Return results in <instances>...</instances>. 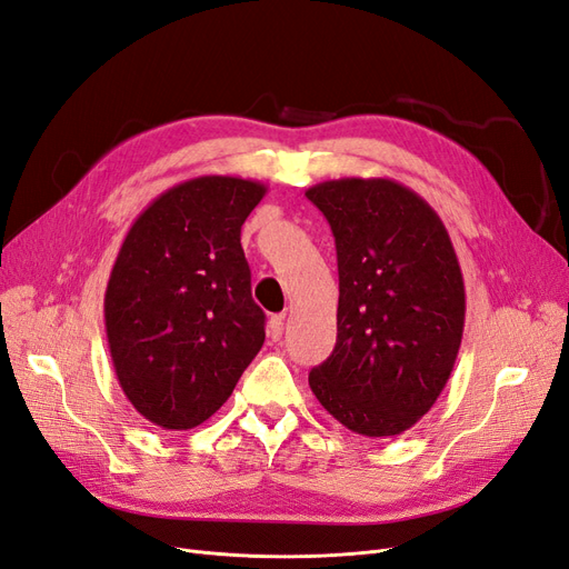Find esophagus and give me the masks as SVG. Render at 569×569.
<instances>
[{"label":"esophagus","instance_id":"obj_1","mask_svg":"<svg viewBox=\"0 0 569 569\" xmlns=\"http://www.w3.org/2000/svg\"><path fill=\"white\" fill-rule=\"evenodd\" d=\"M282 331H284V316L280 312V316H272L268 320V337L272 341H280L282 339Z\"/></svg>","mask_w":569,"mask_h":569}]
</instances>
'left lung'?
Here are the masks:
<instances>
[{
    "instance_id": "left-lung-1",
    "label": "left lung",
    "mask_w": 569,
    "mask_h": 569,
    "mask_svg": "<svg viewBox=\"0 0 569 569\" xmlns=\"http://www.w3.org/2000/svg\"><path fill=\"white\" fill-rule=\"evenodd\" d=\"M335 232L337 346L310 390L367 438L400 436L436 405L463 335L466 291L452 240L415 190L339 179L306 190Z\"/></svg>"
}]
</instances>
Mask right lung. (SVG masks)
Wrapping results in <instances>:
<instances>
[{
	"instance_id": "right-lung-1",
	"label": "right lung",
	"mask_w": 569,
	"mask_h": 569,
	"mask_svg": "<svg viewBox=\"0 0 569 569\" xmlns=\"http://www.w3.org/2000/svg\"><path fill=\"white\" fill-rule=\"evenodd\" d=\"M259 181L200 176L162 192L129 228L106 289L117 381L164 430L207 421L266 341L240 230Z\"/></svg>"
}]
</instances>
